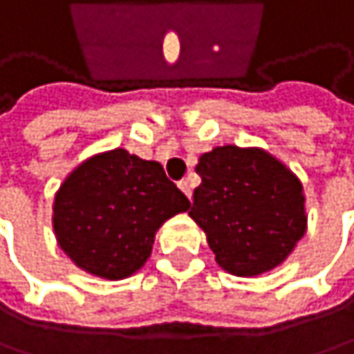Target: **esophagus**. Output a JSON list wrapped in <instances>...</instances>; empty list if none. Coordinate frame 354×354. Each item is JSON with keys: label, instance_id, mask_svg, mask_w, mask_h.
Instances as JSON below:
<instances>
[{"label": "esophagus", "instance_id": "1", "mask_svg": "<svg viewBox=\"0 0 354 354\" xmlns=\"http://www.w3.org/2000/svg\"><path fill=\"white\" fill-rule=\"evenodd\" d=\"M178 187H180V191L191 199V195H193V185H191L189 180H180V183H178Z\"/></svg>", "mask_w": 354, "mask_h": 354}]
</instances>
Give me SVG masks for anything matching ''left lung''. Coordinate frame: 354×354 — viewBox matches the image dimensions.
Masks as SVG:
<instances>
[{
  "label": "left lung",
  "mask_w": 354,
  "mask_h": 354,
  "mask_svg": "<svg viewBox=\"0 0 354 354\" xmlns=\"http://www.w3.org/2000/svg\"><path fill=\"white\" fill-rule=\"evenodd\" d=\"M195 169L201 185L189 216L203 228L218 266L243 278L278 268L307 230L301 180L259 147H216Z\"/></svg>",
  "instance_id": "obj_1"
}]
</instances>
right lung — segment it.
<instances>
[{"label":"right lung","mask_w":354,"mask_h":354,"mask_svg":"<svg viewBox=\"0 0 354 354\" xmlns=\"http://www.w3.org/2000/svg\"><path fill=\"white\" fill-rule=\"evenodd\" d=\"M191 201L157 161L113 149L82 161L55 193L53 232L86 274L122 280L151 255L155 232Z\"/></svg>","instance_id":"right-lung-1"}]
</instances>
